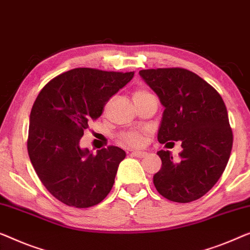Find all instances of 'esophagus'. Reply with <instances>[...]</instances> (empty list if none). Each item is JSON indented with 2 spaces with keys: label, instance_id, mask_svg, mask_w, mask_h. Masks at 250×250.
<instances>
[{
  "label": "esophagus",
  "instance_id": "34e87169",
  "mask_svg": "<svg viewBox=\"0 0 250 250\" xmlns=\"http://www.w3.org/2000/svg\"><path fill=\"white\" fill-rule=\"evenodd\" d=\"M132 155H134V157H137V158H144V157H147V152L133 151L132 152Z\"/></svg>",
  "mask_w": 250,
  "mask_h": 250
}]
</instances>
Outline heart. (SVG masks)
<instances>
[{
	"label": "heart",
	"mask_w": 250,
	"mask_h": 250,
	"mask_svg": "<svg viewBox=\"0 0 250 250\" xmlns=\"http://www.w3.org/2000/svg\"><path fill=\"white\" fill-rule=\"evenodd\" d=\"M147 95H150V93L146 91V90H136L133 95V100L143 98V97ZM144 135H146L144 131L126 132L121 135V143L127 146H140L144 141Z\"/></svg>",
	"instance_id": "1"
}]
</instances>
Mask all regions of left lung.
Masks as SVG:
<instances>
[{
    "label": "left lung",
    "instance_id": "1",
    "mask_svg": "<svg viewBox=\"0 0 250 250\" xmlns=\"http://www.w3.org/2000/svg\"><path fill=\"white\" fill-rule=\"evenodd\" d=\"M140 77L165 107L158 141H182L183 151L173 160L159 151L161 169L153 176L157 190L169 201L189 203L215 185L232 149L227 107L218 91L185 68L142 70Z\"/></svg>",
    "mask_w": 250,
    "mask_h": 250
}]
</instances>
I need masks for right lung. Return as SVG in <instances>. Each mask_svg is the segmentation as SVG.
I'll use <instances>...</instances> for the list:
<instances>
[{
	"instance_id": "1",
	"label": "right lung",
	"mask_w": 250,
	"mask_h": 250,
	"mask_svg": "<svg viewBox=\"0 0 250 250\" xmlns=\"http://www.w3.org/2000/svg\"><path fill=\"white\" fill-rule=\"evenodd\" d=\"M134 72L73 68L42 89L29 119L28 153L36 173L57 200L74 208L97 205L109 194L126 153L117 146L92 154L80 147L88 122L132 80Z\"/></svg>"
}]
</instances>
